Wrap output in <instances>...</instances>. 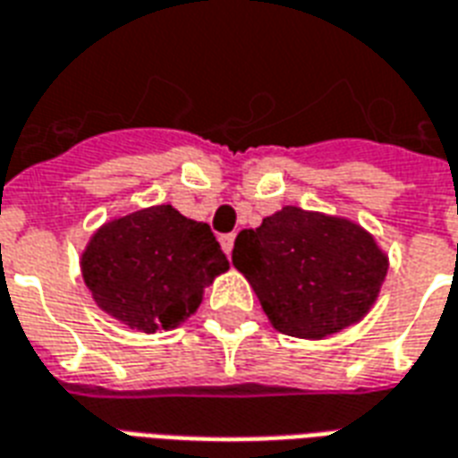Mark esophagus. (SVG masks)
Masks as SVG:
<instances>
[{"label":"esophagus","instance_id":"obj_1","mask_svg":"<svg viewBox=\"0 0 458 458\" xmlns=\"http://www.w3.org/2000/svg\"><path fill=\"white\" fill-rule=\"evenodd\" d=\"M233 244H235V235L233 233H228V235H221V247H223V252L228 254L233 252Z\"/></svg>","mask_w":458,"mask_h":458}]
</instances>
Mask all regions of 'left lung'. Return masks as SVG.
Instances as JSON below:
<instances>
[{
  "mask_svg": "<svg viewBox=\"0 0 458 458\" xmlns=\"http://www.w3.org/2000/svg\"><path fill=\"white\" fill-rule=\"evenodd\" d=\"M233 267L250 281L274 329L319 341L372 310L389 257L355 221L284 206L259 228L240 230Z\"/></svg>",
  "mask_w": 458,
  "mask_h": 458,
  "instance_id": "obj_1",
  "label": "left lung"
}]
</instances>
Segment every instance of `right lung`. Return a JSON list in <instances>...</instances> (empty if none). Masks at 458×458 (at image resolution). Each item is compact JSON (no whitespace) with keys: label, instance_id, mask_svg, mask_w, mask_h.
<instances>
[{"label":"right lung","instance_id":"right-lung-1","mask_svg":"<svg viewBox=\"0 0 458 458\" xmlns=\"http://www.w3.org/2000/svg\"><path fill=\"white\" fill-rule=\"evenodd\" d=\"M228 268L211 228L170 204L103 223L81 252L83 284L96 305L144 334L187 322L206 285Z\"/></svg>","mask_w":458,"mask_h":458}]
</instances>
